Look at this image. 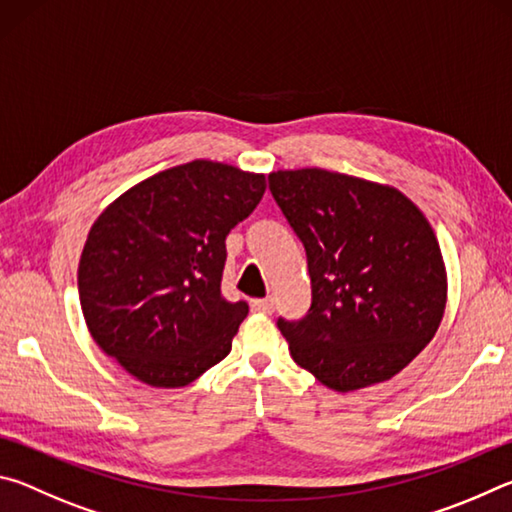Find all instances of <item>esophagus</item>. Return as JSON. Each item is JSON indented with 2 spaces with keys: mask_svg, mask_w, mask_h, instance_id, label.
Segmentation results:
<instances>
[{
  "mask_svg": "<svg viewBox=\"0 0 512 512\" xmlns=\"http://www.w3.org/2000/svg\"><path fill=\"white\" fill-rule=\"evenodd\" d=\"M250 307H253V311H262V314H273V309H275V302H273V298L253 300V302H250Z\"/></svg>",
  "mask_w": 512,
  "mask_h": 512,
  "instance_id": "obj_1",
  "label": "esophagus"
}]
</instances>
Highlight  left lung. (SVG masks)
I'll return each mask as SVG.
<instances>
[{
	"mask_svg": "<svg viewBox=\"0 0 512 512\" xmlns=\"http://www.w3.org/2000/svg\"><path fill=\"white\" fill-rule=\"evenodd\" d=\"M302 241L311 307L277 320L293 361L339 393L404 370L438 332L447 271L438 239L400 189L327 169L268 173Z\"/></svg>",
	"mask_w": 512,
	"mask_h": 512,
	"instance_id": "1",
	"label": "left lung"
}]
</instances>
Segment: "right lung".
Wrapping results in <instances>:
<instances>
[{
  "label": "right lung",
  "instance_id": "add662e5",
  "mask_svg": "<svg viewBox=\"0 0 512 512\" xmlns=\"http://www.w3.org/2000/svg\"><path fill=\"white\" fill-rule=\"evenodd\" d=\"M264 192V173L194 160L112 201L79 262L81 309L99 348L155 388L192 384L228 357L248 305L221 293L225 237Z\"/></svg>",
  "mask_w": 512,
  "mask_h": 512
}]
</instances>
